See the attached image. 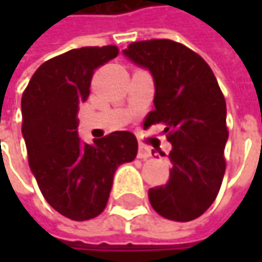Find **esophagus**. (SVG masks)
Segmentation results:
<instances>
[{
    "label": "esophagus",
    "instance_id": "34e87169",
    "mask_svg": "<svg viewBox=\"0 0 262 262\" xmlns=\"http://www.w3.org/2000/svg\"><path fill=\"white\" fill-rule=\"evenodd\" d=\"M151 156V150L145 145H139L138 148V158L139 159H148Z\"/></svg>",
    "mask_w": 262,
    "mask_h": 262
}]
</instances>
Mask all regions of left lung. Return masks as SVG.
<instances>
[{
    "label": "left lung",
    "mask_w": 262,
    "mask_h": 262,
    "mask_svg": "<svg viewBox=\"0 0 262 262\" xmlns=\"http://www.w3.org/2000/svg\"><path fill=\"white\" fill-rule=\"evenodd\" d=\"M123 54L155 83V111L145 124L164 123L173 164L170 181L148 189L153 209L170 220L200 217L215 200L226 170V101L209 65L168 39L133 42Z\"/></svg>",
    "instance_id": "8db88e82"
}]
</instances>
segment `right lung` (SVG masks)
<instances>
[{"mask_svg":"<svg viewBox=\"0 0 262 262\" xmlns=\"http://www.w3.org/2000/svg\"><path fill=\"white\" fill-rule=\"evenodd\" d=\"M117 54L118 48L107 45L56 56L37 68L21 100L30 170L50 206L76 222L103 212L117 168L138 153L132 132H114L94 144L77 132L76 115L89 97L94 71Z\"/></svg>","mask_w":262,"mask_h":262,"instance_id":"add662e5","label":"right lung"}]
</instances>
